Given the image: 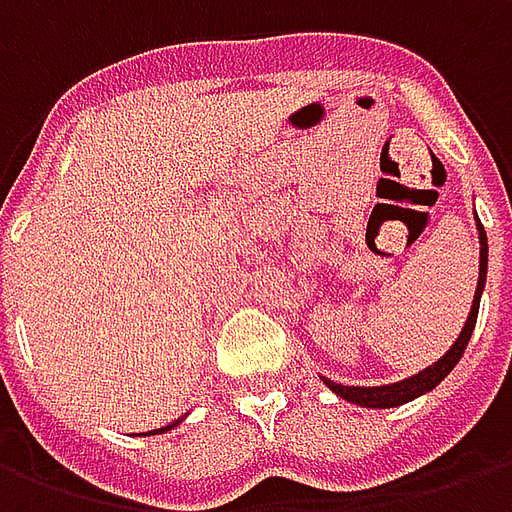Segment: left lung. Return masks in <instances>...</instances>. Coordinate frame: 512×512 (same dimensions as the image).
<instances>
[{"label": "left lung", "instance_id": "1", "mask_svg": "<svg viewBox=\"0 0 512 512\" xmlns=\"http://www.w3.org/2000/svg\"><path fill=\"white\" fill-rule=\"evenodd\" d=\"M474 224H477V238H480V277H477V290H474V301H472V310H469V318H466V323H463L461 334H458V340L452 343L450 351L441 356L439 362H433V365L425 367L422 373L403 378V381H395V384L345 386V384H337V381H329L326 376H321L323 384L329 386L334 395L343 397V400H348V403H354V406H362V408H395V406H403V403H408V400H414V397L419 395H428L430 389H436L444 378L450 376L452 367L461 362L463 351H466V345H469V340H472L474 323H477V312H480V296H483L485 277H488V238H485V230H483V224H480V219H477V213H474Z\"/></svg>", "mask_w": 512, "mask_h": 512}]
</instances>
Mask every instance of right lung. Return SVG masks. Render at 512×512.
<instances>
[{"mask_svg":"<svg viewBox=\"0 0 512 512\" xmlns=\"http://www.w3.org/2000/svg\"><path fill=\"white\" fill-rule=\"evenodd\" d=\"M180 422H183V417H180V419H175V422H169L167 428H158V430H147V433H139V436H156V433H167V430H172V428H178Z\"/></svg>","mask_w":512,"mask_h":512,"instance_id":"obj_1","label":"right lung"}]
</instances>
